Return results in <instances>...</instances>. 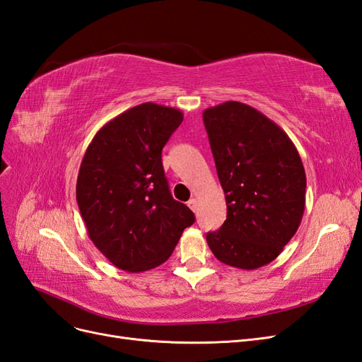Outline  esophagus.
I'll return each instance as SVG.
<instances>
[{
    "mask_svg": "<svg viewBox=\"0 0 362 362\" xmlns=\"http://www.w3.org/2000/svg\"><path fill=\"white\" fill-rule=\"evenodd\" d=\"M187 205L190 206L192 211H196V208H198V201H196L194 198H192V199L187 202Z\"/></svg>",
    "mask_w": 362,
    "mask_h": 362,
    "instance_id": "1",
    "label": "esophagus"
}]
</instances>
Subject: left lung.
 <instances>
[{"label": "left lung", "mask_w": 362, "mask_h": 362, "mask_svg": "<svg viewBox=\"0 0 362 362\" xmlns=\"http://www.w3.org/2000/svg\"><path fill=\"white\" fill-rule=\"evenodd\" d=\"M202 117L226 201V221L206 243L223 264L255 270L281 254L302 222L300 156L286 131L247 104L226 101Z\"/></svg>", "instance_id": "left-lung-1"}]
</instances>
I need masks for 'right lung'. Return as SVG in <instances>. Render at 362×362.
Instances as JSON below:
<instances>
[{"label": "right lung", "mask_w": 362, "mask_h": 362, "mask_svg": "<svg viewBox=\"0 0 362 362\" xmlns=\"http://www.w3.org/2000/svg\"><path fill=\"white\" fill-rule=\"evenodd\" d=\"M182 119L178 108L140 104L107 122L86 149L76 202L93 245L120 270L158 267L194 222L172 198L161 163Z\"/></svg>", "instance_id": "add662e5"}]
</instances>
